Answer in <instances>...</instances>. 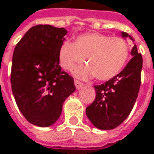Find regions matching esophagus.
Masks as SVG:
<instances>
[{
	"label": "esophagus",
	"instance_id": "34e87169",
	"mask_svg": "<svg viewBox=\"0 0 154 154\" xmlns=\"http://www.w3.org/2000/svg\"><path fill=\"white\" fill-rule=\"evenodd\" d=\"M84 84L83 83H81V82H79L78 80H75V86H76V88H77V90H80L81 88H83L84 87Z\"/></svg>",
	"mask_w": 154,
	"mask_h": 154
}]
</instances>
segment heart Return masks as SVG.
<instances>
[{"label":"heart","mask_w":154,"mask_h":154,"mask_svg":"<svg viewBox=\"0 0 154 154\" xmlns=\"http://www.w3.org/2000/svg\"><path fill=\"white\" fill-rule=\"evenodd\" d=\"M131 56L128 42L119 36L88 33L76 38L75 42H63L58 52L61 66L72 70L86 62L87 67L77 69L75 75L82 78L95 77L110 80L125 68Z\"/></svg>","instance_id":"b5f03b06"}]
</instances>
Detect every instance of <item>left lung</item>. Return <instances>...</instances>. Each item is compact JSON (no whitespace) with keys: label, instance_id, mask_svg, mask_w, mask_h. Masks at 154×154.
I'll return each instance as SVG.
<instances>
[{"label":"left lung","instance_id":"left-lung-1","mask_svg":"<svg viewBox=\"0 0 154 154\" xmlns=\"http://www.w3.org/2000/svg\"><path fill=\"white\" fill-rule=\"evenodd\" d=\"M124 38L134 39L127 33ZM132 56L125 68L118 76L100 85H94L96 98L86 108V115L92 125L100 130H112L119 126L129 116L136 102L141 84L142 56L136 44L131 49Z\"/></svg>","mask_w":154,"mask_h":154}]
</instances>
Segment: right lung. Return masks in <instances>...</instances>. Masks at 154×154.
Returning a JSON list of instances; mask_svg holds the SVG:
<instances>
[{
  "label": "right lung",
  "instance_id": "1",
  "mask_svg": "<svg viewBox=\"0 0 154 154\" xmlns=\"http://www.w3.org/2000/svg\"><path fill=\"white\" fill-rule=\"evenodd\" d=\"M67 30L36 25L16 44L11 68V87L25 119L47 127L59 119L65 99L76 91L73 77L59 65L58 52Z\"/></svg>",
  "mask_w": 154,
  "mask_h": 154
}]
</instances>
